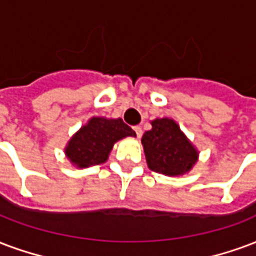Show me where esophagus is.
Segmentation results:
<instances>
[{"mask_svg": "<svg viewBox=\"0 0 256 256\" xmlns=\"http://www.w3.org/2000/svg\"><path fill=\"white\" fill-rule=\"evenodd\" d=\"M133 130L136 132V134H137V137H141V136H142V128H141V126H134Z\"/></svg>", "mask_w": 256, "mask_h": 256, "instance_id": "esophagus-1", "label": "esophagus"}]
</instances>
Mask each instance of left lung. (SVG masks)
Here are the masks:
<instances>
[{"instance_id": "8db88e82", "label": "left lung", "mask_w": 256, "mask_h": 256, "mask_svg": "<svg viewBox=\"0 0 256 256\" xmlns=\"http://www.w3.org/2000/svg\"><path fill=\"white\" fill-rule=\"evenodd\" d=\"M141 141L148 166L164 175H183L198 157L196 148L172 119H154L152 130L144 134Z\"/></svg>"}]
</instances>
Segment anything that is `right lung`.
<instances>
[{"mask_svg":"<svg viewBox=\"0 0 256 256\" xmlns=\"http://www.w3.org/2000/svg\"><path fill=\"white\" fill-rule=\"evenodd\" d=\"M128 136L136 137V133L120 118H92L70 140L66 156L80 168L98 166L107 160L114 144Z\"/></svg>","mask_w":256,"mask_h":256,"instance_id":"obj_1","label":"right lung"}]
</instances>
